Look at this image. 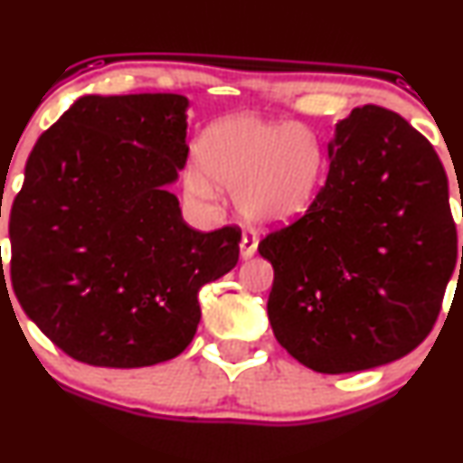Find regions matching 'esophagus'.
<instances>
[{
  "instance_id": "esophagus-1",
  "label": "esophagus",
  "mask_w": 463,
  "mask_h": 463,
  "mask_svg": "<svg viewBox=\"0 0 463 463\" xmlns=\"http://www.w3.org/2000/svg\"><path fill=\"white\" fill-rule=\"evenodd\" d=\"M239 248H241V259H252L256 254V248H259V237L254 232H243Z\"/></svg>"
}]
</instances>
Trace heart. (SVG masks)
I'll use <instances>...</instances> for the list:
<instances>
[{
	"label": "heart",
	"instance_id": "1",
	"mask_svg": "<svg viewBox=\"0 0 463 463\" xmlns=\"http://www.w3.org/2000/svg\"><path fill=\"white\" fill-rule=\"evenodd\" d=\"M198 164L185 172L192 198L213 200L217 185L235 192L250 224L282 226L308 211L326 172V146L310 127L232 116L204 131Z\"/></svg>",
	"mask_w": 463,
	"mask_h": 463
}]
</instances>
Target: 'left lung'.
I'll use <instances>...</instances> for the list:
<instances>
[{
  "label": "left lung",
  "instance_id": "obj_1",
  "mask_svg": "<svg viewBox=\"0 0 463 463\" xmlns=\"http://www.w3.org/2000/svg\"><path fill=\"white\" fill-rule=\"evenodd\" d=\"M327 157L308 211L259 252L274 265L267 315L278 343L308 369L338 375L425 341L453 276L458 231L436 150L394 111L355 108Z\"/></svg>",
  "mask_w": 463,
  "mask_h": 463
}]
</instances>
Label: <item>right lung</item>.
<instances>
[{
  "mask_svg": "<svg viewBox=\"0 0 463 463\" xmlns=\"http://www.w3.org/2000/svg\"><path fill=\"white\" fill-rule=\"evenodd\" d=\"M183 94L77 99L38 137L10 209V280L71 358L137 369L176 358L198 291L239 260L241 231L200 232L168 185L187 161Z\"/></svg>",
  "mask_w": 463,
  "mask_h": 463,
  "instance_id": "1",
  "label": "right lung"
}]
</instances>
